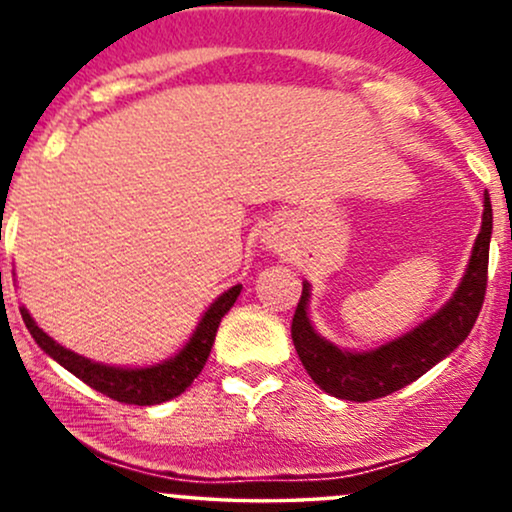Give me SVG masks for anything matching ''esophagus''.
Wrapping results in <instances>:
<instances>
[{"instance_id": "esophagus-1", "label": "esophagus", "mask_w": 512, "mask_h": 512, "mask_svg": "<svg viewBox=\"0 0 512 512\" xmlns=\"http://www.w3.org/2000/svg\"><path fill=\"white\" fill-rule=\"evenodd\" d=\"M262 243L267 245L269 250H281V245H284V243H281V236H279V233H276V231H267V233H264Z\"/></svg>"}]
</instances>
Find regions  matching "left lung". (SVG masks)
Returning a JSON list of instances; mask_svg holds the SVG:
<instances>
[{
	"mask_svg": "<svg viewBox=\"0 0 512 512\" xmlns=\"http://www.w3.org/2000/svg\"><path fill=\"white\" fill-rule=\"evenodd\" d=\"M493 233V211L489 192L484 195L479 236L474 240L469 264L450 301L426 317L414 330L385 342L375 349L349 351L339 349L330 339L322 337L310 320V284L303 281L301 301L293 315L291 337L298 358L320 390L349 402H368L414 383L436 363L450 356L460 346L477 322L486 293V272H489V245Z\"/></svg>",
	"mask_w": 512,
	"mask_h": 512,
	"instance_id": "obj_1",
	"label": "left lung"
}]
</instances>
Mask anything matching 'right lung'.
<instances>
[{
  "mask_svg": "<svg viewBox=\"0 0 512 512\" xmlns=\"http://www.w3.org/2000/svg\"><path fill=\"white\" fill-rule=\"evenodd\" d=\"M243 284L231 286L223 291L214 303L204 310L202 320L197 322L195 332L190 334L185 346L175 356L166 361L154 363V366H108V363L91 361V358L74 354L72 349H64L57 344L48 332L40 330L35 320L26 308H21V317L26 322L28 332L33 334L35 344L48 354L52 361L60 363L76 378L84 380L88 387L103 392L110 399L125 404H139V407H151V404L168 402V399L178 397L187 387L195 383V378L202 373L204 363H207L211 346H214L216 330L221 325V317L233 308L238 301Z\"/></svg>",
  "mask_w": 512,
  "mask_h": 512,
  "instance_id": "add662e5",
  "label": "right lung"
}]
</instances>
